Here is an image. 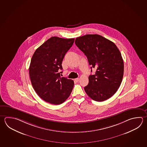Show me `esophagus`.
<instances>
[{"instance_id":"34e87169","label":"esophagus","mask_w":147,"mask_h":147,"mask_svg":"<svg viewBox=\"0 0 147 147\" xmlns=\"http://www.w3.org/2000/svg\"><path fill=\"white\" fill-rule=\"evenodd\" d=\"M74 80H75L76 82H78L79 80H80V78H75Z\"/></svg>"}]
</instances>
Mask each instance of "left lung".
<instances>
[{
    "label": "left lung",
    "mask_w": 147,
    "mask_h": 147,
    "mask_svg": "<svg viewBox=\"0 0 147 147\" xmlns=\"http://www.w3.org/2000/svg\"><path fill=\"white\" fill-rule=\"evenodd\" d=\"M76 45L88 59L94 75L89 76L84 87L92 100L101 102L112 97L119 88L124 74V62L115 44L97 34H87L75 39Z\"/></svg>",
    "instance_id": "1"
}]
</instances>
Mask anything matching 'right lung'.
<instances>
[{
  "instance_id": "add662e5",
  "label": "right lung",
  "mask_w": 147,
  "mask_h": 147,
  "mask_svg": "<svg viewBox=\"0 0 147 147\" xmlns=\"http://www.w3.org/2000/svg\"><path fill=\"white\" fill-rule=\"evenodd\" d=\"M74 38L52 37L39 47L32 56L29 67L31 83L37 94L47 102H64L72 92L74 81L61 78L60 69L65 53ZM61 73V72H60Z\"/></svg>"
}]
</instances>
